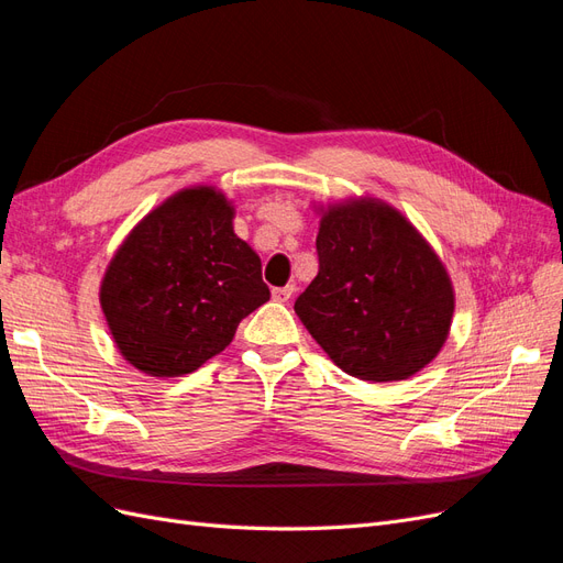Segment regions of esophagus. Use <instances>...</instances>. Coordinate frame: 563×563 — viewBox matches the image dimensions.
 <instances>
[{
	"instance_id": "34e87169",
	"label": "esophagus",
	"mask_w": 563,
	"mask_h": 563,
	"mask_svg": "<svg viewBox=\"0 0 563 563\" xmlns=\"http://www.w3.org/2000/svg\"><path fill=\"white\" fill-rule=\"evenodd\" d=\"M292 295H295V285H285V287H274V289H271V297H274V301H280V303L292 299Z\"/></svg>"
}]
</instances>
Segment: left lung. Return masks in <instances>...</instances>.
Listing matches in <instances>:
<instances>
[{
  "label": "left lung",
  "instance_id": "left-lung-1",
  "mask_svg": "<svg viewBox=\"0 0 563 563\" xmlns=\"http://www.w3.org/2000/svg\"><path fill=\"white\" fill-rule=\"evenodd\" d=\"M318 276L295 311L334 365L362 380H402L449 336L453 285L407 217L378 198L320 208Z\"/></svg>",
  "mask_w": 563,
  "mask_h": 563
}]
</instances>
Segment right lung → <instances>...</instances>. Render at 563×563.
<instances>
[{
    "instance_id": "right-lung-1",
    "label": "right lung",
    "mask_w": 563,
    "mask_h": 563,
    "mask_svg": "<svg viewBox=\"0 0 563 563\" xmlns=\"http://www.w3.org/2000/svg\"><path fill=\"white\" fill-rule=\"evenodd\" d=\"M233 214L220 189L189 187L125 235L104 271L100 306L135 369L161 378L191 374L268 301L262 260L233 233Z\"/></svg>"
}]
</instances>
